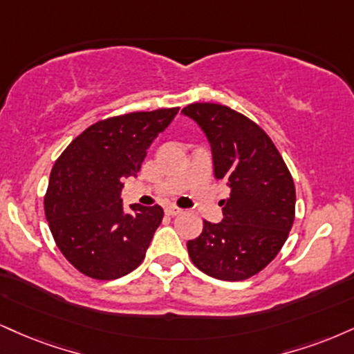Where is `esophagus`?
<instances>
[{"mask_svg": "<svg viewBox=\"0 0 354 354\" xmlns=\"http://www.w3.org/2000/svg\"><path fill=\"white\" fill-rule=\"evenodd\" d=\"M165 212H166V214H168V216H178V214H180V212H181V209H180V207H176V206H168V207H166V209H165Z\"/></svg>", "mask_w": 354, "mask_h": 354, "instance_id": "esophagus-1", "label": "esophagus"}]
</instances>
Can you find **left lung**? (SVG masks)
I'll use <instances>...</instances> for the list:
<instances>
[{"mask_svg":"<svg viewBox=\"0 0 354 354\" xmlns=\"http://www.w3.org/2000/svg\"><path fill=\"white\" fill-rule=\"evenodd\" d=\"M211 143L214 174L231 188L218 224L203 223L188 241L191 261L227 282L259 274L280 252L295 219V185L270 136L227 105L189 104L181 110Z\"/></svg>","mask_w":354,"mask_h":354,"instance_id":"1","label":"left lung"}]
</instances>
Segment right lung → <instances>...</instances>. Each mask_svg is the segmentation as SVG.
<instances>
[{
    "mask_svg": "<svg viewBox=\"0 0 354 354\" xmlns=\"http://www.w3.org/2000/svg\"><path fill=\"white\" fill-rule=\"evenodd\" d=\"M180 107L131 112L85 129L53 166L44 212L64 257L80 274L113 280L143 262L163 209L131 204L123 212L122 178L140 171L153 140Z\"/></svg>",
    "mask_w": 354,
    "mask_h": 354,
    "instance_id": "add662e5",
    "label": "right lung"
}]
</instances>
